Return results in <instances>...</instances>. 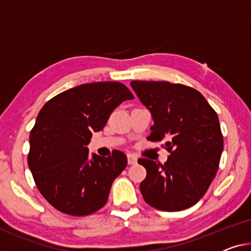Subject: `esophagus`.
<instances>
[{
	"label": "esophagus",
	"mask_w": 251,
	"mask_h": 251,
	"mask_svg": "<svg viewBox=\"0 0 251 251\" xmlns=\"http://www.w3.org/2000/svg\"><path fill=\"white\" fill-rule=\"evenodd\" d=\"M137 163V157L133 155H128V164L129 165H134Z\"/></svg>",
	"instance_id": "obj_1"
}]
</instances>
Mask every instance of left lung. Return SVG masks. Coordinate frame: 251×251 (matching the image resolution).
<instances>
[{"instance_id": "1", "label": "left lung", "mask_w": 251, "mask_h": 251, "mask_svg": "<svg viewBox=\"0 0 251 251\" xmlns=\"http://www.w3.org/2000/svg\"><path fill=\"white\" fill-rule=\"evenodd\" d=\"M151 114V141L166 140L167 161L140 158L147 176L140 184L144 200L155 209H188L203 198L217 174L223 150L218 114L194 88L169 82L130 83Z\"/></svg>"}]
</instances>
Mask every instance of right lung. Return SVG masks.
Listing matches in <instances>:
<instances>
[{
    "label": "right lung",
    "instance_id": "add662e5",
    "mask_svg": "<svg viewBox=\"0 0 251 251\" xmlns=\"http://www.w3.org/2000/svg\"><path fill=\"white\" fill-rule=\"evenodd\" d=\"M119 82H96L69 88L45 104L30 133L28 165L38 190L53 207L83 217L101 209L113 180L128 159L88 153L93 132L105 126L111 113L133 100Z\"/></svg>",
    "mask_w": 251,
    "mask_h": 251
}]
</instances>
